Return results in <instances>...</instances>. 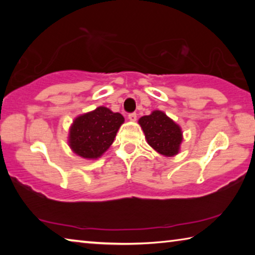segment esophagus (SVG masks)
I'll return each instance as SVG.
<instances>
[{"instance_id": "1", "label": "esophagus", "mask_w": 255, "mask_h": 255, "mask_svg": "<svg viewBox=\"0 0 255 255\" xmlns=\"http://www.w3.org/2000/svg\"><path fill=\"white\" fill-rule=\"evenodd\" d=\"M128 119L131 120V122H135V120L137 119V115L136 112H130V114L128 115Z\"/></svg>"}]
</instances>
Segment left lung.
<instances>
[{"mask_svg":"<svg viewBox=\"0 0 255 255\" xmlns=\"http://www.w3.org/2000/svg\"><path fill=\"white\" fill-rule=\"evenodd\" d=\"M147 143L165 156L178 154L182 141V132L180 127L162 111H154L149 116L139 119Z\"/></svg>","mask_w":255,"mask_h":255,"instance_id":"obj_1","label":"left lung"}]
</instances>
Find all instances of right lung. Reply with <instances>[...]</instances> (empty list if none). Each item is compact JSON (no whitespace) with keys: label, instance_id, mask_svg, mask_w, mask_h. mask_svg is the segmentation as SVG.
Returning a JSON list of instances; mask_svg holds the SVG:
<instances>
[{"label":"right lung","instance_id":"add662e5","mask_svg":"<svg viewBox=\"0 0 255 255\" xmlns=\"http://www.w3.org/2000/svg\"><path fill=\"white\" fill-rule=\"evenodd\" d=\"M125 122L118 112L99 107L77 117L70 130V146L73 152L84 158H98L114 143L119 127Z\"/></svg>","mask_w":255,"mask_h":255}]
</instances>
